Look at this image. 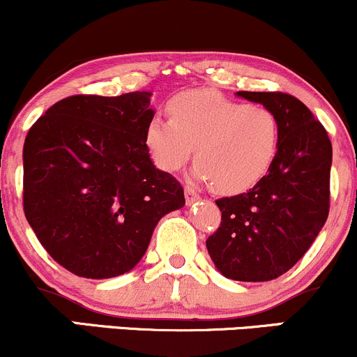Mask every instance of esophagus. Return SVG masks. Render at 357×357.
Here are the masks:
<instances>
[{
  "label": "esophagus",
  "mask_w": 357,
  "mask_h": 357,
  "mask_svg": "<svg viewBox=\"0 0 357 357\" xmlns=\"http://www.w3.org/2000/svg\"><path fill=\"white\" fill-rule=\"evenodd\" d=\"M184 196H186V203L188 204H192V203L198 202V199H199L198 191H196L192 186H190V184H186V186H184Z\"/></svg>",
  "instance_id": "obj_1"
}]
</instances>
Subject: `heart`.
I'll return each instance as SVG.
<instances>
[{
    "label": "heart",
    "instance_id": "heart-1",
    "mask_svg": "<svg viewBox=\"0 0 357 357\" xmlns=\"http://www.w3.org/2000/svg\"><path fill=\"white\" fill-rule=\"evenodd\" d=\"M169 119L153 116L144 129L151 159L176 173L195 149L196 174L223 195L257 186L275 162L280 122L268 107L228 99L215 90H186L167 102Z\"/></svg>",
    "mask_w": 357,
    "mask_h": 357
}]
</instances>
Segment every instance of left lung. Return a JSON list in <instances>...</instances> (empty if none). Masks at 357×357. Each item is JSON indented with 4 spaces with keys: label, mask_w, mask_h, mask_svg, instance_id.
<instances>
[{
    "label": "left lung",
    "mask_w": 357,
    "mask_h": 357,
    "mask_svg": "<svg viewBox=\"0 0 357 357\" xmlns=\"http://www.w3.org/2000/svg\"><path fill=\"white\" fill-rule=\"evenodd\" d=\"M238 96L278 117L280 149L257 186L216 199L221 221L206 248L225 277L267 282L292 268L326 223L333 146L321 122L290 93L240 90Z\"/></svg>",
    "instance_id": "left-lung-1"
}]
</instances>
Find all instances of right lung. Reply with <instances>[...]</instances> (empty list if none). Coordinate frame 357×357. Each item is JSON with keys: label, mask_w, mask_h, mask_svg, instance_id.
Wrapping results in <instances>:
<instances>
[{"label": "right lung", "mask_w": 357, "mask_h": 357, "mask_svg": "<svg viewBox=\"0 0 357 357\" xmlns=\"http://www.w3.org/2000/svg\"><path fill=\"white\" fill-rule=\"evenodd\" d=\"M151 92L53 104L23 146V210L56 264L85 278L136 267L154 227L184 206L181 183L144 144Z\"/></svg>", "instance_id": "right-lung-1"}]
</instances>
